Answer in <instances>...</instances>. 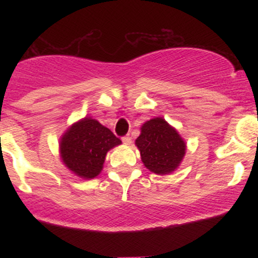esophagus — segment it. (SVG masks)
<instances>
[{
	"label": "esophagus",
	"mask_w": 258,
	"mask_h": 258,
	"mask_svg": "<svg viewBox=\"0 0 258 258\" xmlns=\"http://www.w3.org/2000/svg\"><path fill=\"white\" fill-rule=\"evenodd\" d=\"M122 142L123 144H126V146H130V144L132 143V139L130 136H125V137H122Z\"/></svg>",
	"instance_id": "1"
}]
</instances>
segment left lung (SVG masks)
<instances>
[{"instance_id":"8db88e82","label":"left lung","mask_w":258,"mask_h":258,"mask_svg":"<svg viewBox=\"0 0 258 258\" xmlns=\"http://www.w3.org/2000/svg\"><path fill=\"white\" fill-rule=\"evenodd\" d=\"M142 162L150 172L156 174L172 173L182 164L186 152V143L178 131L162 117H153L141 127L136 139Z\"/></svg>"}]
</instances>
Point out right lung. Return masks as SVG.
Returning <instances> with one entry per match:
<instances>
[{"label": "right lung", "mask_w": 258, "mask_h": 258, "mask_svg": "<svg viewBox=\"0 0 258 258\" xmlns=\"http://www.w3.org/2000/svg\"><path fill=\"white\" fill-rule=\"evenodd\" d=\"M121 141L92 117H84L67 128L59 141L61 161L75 176L92 179L102 172L106 154Z\"/></svg>", "instance_id": "obj_1"}]
</instances>
